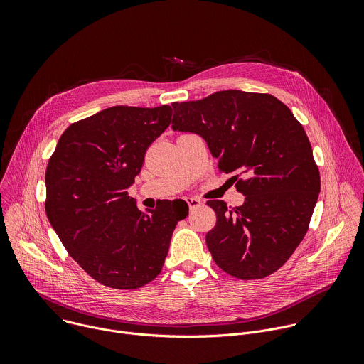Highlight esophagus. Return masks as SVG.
<instances>
[{
	"label": "esophagus",
	"mask_w": 364,
	"mask_h": 364,
	"mask_svg": "<svg viewBox=\"0 0 364 364\" xmlns=\"http://www.w3.org/2000/svg\"><path fill=\"white\" fill-rule=\"evenodd\" d=\"M186 201H187V204H188V207H190L191 210H193V209H197V207H200V205L203 204V203H201L198 198H196V197H187Z\"/></svg>",
	"instance_id": "34e87169"
}]
</instances>
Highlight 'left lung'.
<instances>
[{
	"label": "left lung",
	"instance_id": "obj_1",
	"mask_svg": "<svg viewBox=\"0 0 364 364\" xmlns=\"http://www.w3.org/2000/svg\"><path fill=\"white\" fill-rule=\"evenodd\" d=\"M173 129L204 138L222 173H233L239 207L209 200L205 235L216 265L239 279L278 271L304 239L321 188L313 148L289 108L269 93L220 90L174 102Z\"/></svg>",
	"mask_w": 364,
	"mask_h": 364
}]
</instances>
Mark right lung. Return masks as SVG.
<instances>
[{"instance_id": "right-lung-1", "label": "right lung", "mask_w": 364, "mask_h": 364, "mask_svg": "<svg viewBox=\"0 0 364 364\" xmlns=\"http://www.w3.org/2000/svg\"><path fill=\"white\" fill-rule=\"evenodd\" d=\"M173 109L112 107L72 124L46 170V215L68 253L99 284L136 289L157 277L188 207L142 213L127 188Z\"/></svg>"}]
</instances>
